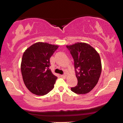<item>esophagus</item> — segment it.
<instances>
[{"instance_id": "obj_1", "label": "esophagus", "mask_w": 123, "mask_h": 123, "mask_svg": "<svg viewBox=\"0 0 123 123\" xmlns=\"http://www.w3.org/2000/svg\"><path fill=\"white\" fill-rule=\"evenodd\" d=\"M60 76L61 78H66V75H60Z\"/></svg>"}]
</instances>
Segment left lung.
<instances>
[{"label": "left lung", "instance_id": "8db88e82", "mask_svg": "<svg viewBox=\"0 0 123 123\" xmlns=\"http://www.w3.org/2000/svg\"><path fill=\"white\" fill-rule=\"evenodd\" d=\"M66 47L74 59L78 79V85L71 90L78 94L88 93L96 86L100 76L102 66L99 54L88 43L77 42Z\"/></svg>", "mask_w": 123, "mask_h": 123}]
</instances>
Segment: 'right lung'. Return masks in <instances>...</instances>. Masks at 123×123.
Here are the masks:
<instances>
[{
  "instance_id": "obj_1",
  "label": "right lung",
  "mask_w": 123,
  "mask_h": 123,
  "mask_svg": "<svg viewBox=\"0 0 123 123\" xmlns=\"http://www.w3.org/2000/svg\"><path fill=\"white\" fill-rule=\"evenodd\" d=\"M59 45L37 42L23 55L20 69L25 85L31 92L44 95L54 88L57 78L49 69L50 58Z\"/></svg>"
}]
</instances>
